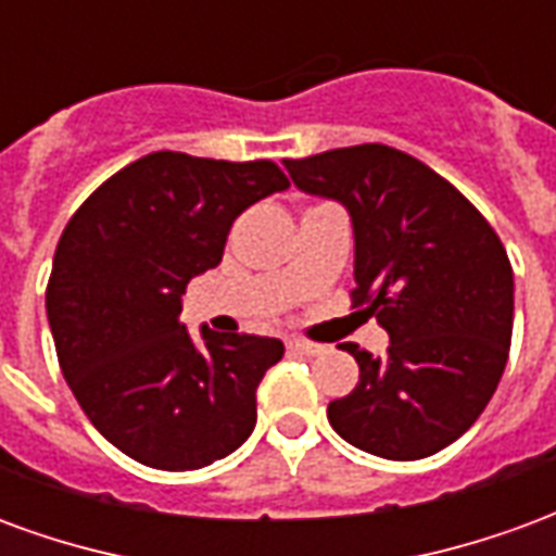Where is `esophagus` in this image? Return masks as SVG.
Returning <instances> with one entry per match:
<instances>
[{"mask_svg": "<svg viewBox=\"0 0 556 556\" xmlns=\"http://www.w3.org/2000/svg\"><path fill=\"white\" fill-rule=\"evenodd\" d=\"M289 351L291 354H303V357H315V354H321V345L318 342H306V339H289Z\"/></svg>", "mask_w": 556, "mask_h": 556, "instance_id": "1", "label": "esophagus"}]
</instances>
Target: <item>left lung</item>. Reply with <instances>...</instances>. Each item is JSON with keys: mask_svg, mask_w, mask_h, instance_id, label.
<instances>
[{"mask_svg": "<svg viewBox=\"0 0 556 556\" xmlns=\"http://www.w3.org/2000/svg\"><path fill=\"white\" fill-rule=\"evenodd\" d=\"M303 193L345 205L354 226L351 303L390 333L327 419L363 453L414 462L462 438L501 384L513 342L509 255L453 184L378 142L286 160Z\"/></svg>", "mask_w": 556, "mask_h": 556, "instance_id": "1", "label": "left lung"}]
</instances>
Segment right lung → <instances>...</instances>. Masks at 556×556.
I'll list each match as a JSON object with an SVG mask.
<instances>
[{
    "instance_id": "1",
    "label": "right lung",
    "mask_w": 556,
    "mask_h": 556,
    "mask_svg": "<svg viewBox=\"0 0 556 556\" xmlns=\"http://www.w3.org/2000/svg\"><path fill=\"white\" fill-rule=\"evenodd\" d=\"M289 187L270 160L154 151L115 172L59 238L47 318L71 393L139 465L195 470L255 429V390L282 342L181 325L187 282L219 265L231 223Z\"/></svg>"
}]
</instances>
